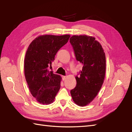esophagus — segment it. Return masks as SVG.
Wrapping results in <instances>:
<instances>
[{
	"label": "esophagus",
	"instance_id": "esophagus-1",
	"mask_svg": "<svg viewBox=\"0 0 132 132\" xmlns=\"http://www.w3.org/2000/svg\"><path fill=\"white\" fill-rule=\"evenodd\" d=\"M66 78V76H62V80H65Z\"/></svg>",
	"mask_w": 132,
	"mask_h": 132
}]
</instances>
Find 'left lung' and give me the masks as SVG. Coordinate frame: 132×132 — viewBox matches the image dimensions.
<instances>
[{"label":"left lung","instance_id":"left-lung-1","mask_svg":"<svg viewBox=\"0 0 132 132\" xmlns=\"http://www.w3.org/2000/svg\"><path fill=\"white\" fill-rule=\"evenodd\" d=\"M70 43L76 60L83 65L79 75L75 77L77 85L70 91L71 95L78 105L86 106L96 97L103 85L105 74V53L99 42L91 36H72Z\"/></svg>","mask_w":132,"mask_h":132}]
</instances>
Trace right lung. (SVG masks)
Masks as SVG:
<instances>
[{"label":"right lung","instance_id":"1","mask_svg":"<svg viewBox=\"0 0 132 132\" xmlns=\"http://www.w3.org/2000/svg\"><path fill=\"white\" fill-rule=\"evenodd\" d=\"M70 35H43L28 47L24 60L25 77L30 93L38 102H53L61 87V77L49 69L57 52L69 41Z\"/></svg>","mask_w":132,"mask_h":132}]
</instances>
